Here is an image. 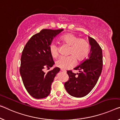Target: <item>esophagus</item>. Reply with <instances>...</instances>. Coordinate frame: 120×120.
I'll return each mask as SVG.
<instances>
[{"label":"esophagus","mask_w":120,"mask_h":120,"mask_svg":"<svg viewBox=\"0 0 120 120\" xmlns=\"http://www.w3.org/2000/svg\"><path fill=\"white\" fill-rule=\"evenodd\" d=\"M60 71L63 72H65V73H66V72L65 70H63V69H60Z\"/></svg>","instance_id":"34e87169"}]
</instances>
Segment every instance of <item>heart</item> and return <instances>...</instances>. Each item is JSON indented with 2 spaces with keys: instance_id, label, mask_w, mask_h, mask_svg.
Segmentation results:
<instances>
[{
  "instance_id": "1",
  "label": "heart",
  "mask_w": 120,
  "mask_h": 120,
  "mask_svg": "<svg viewBox=\"0 0 120 120\" xmlns=\"http://www.w3.org/2000/svg\"><path fill=\"white\" fill-rule=\"evenodd\" d=\"M61 41L65 45L70 46L68 56H62L56 62V65L62 69H69L75 64L77 60L82 61L87 57L90 52L91 45L87 40L79 38L75 35L69 33L62 36ZM49 51L51 56L56 58L59 55L58 47L55 43L50 44Z\"/></svg>"
}]
</instances>
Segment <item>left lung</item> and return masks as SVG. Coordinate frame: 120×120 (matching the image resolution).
<instances>
[{
	"mask_svg": "<svg viewBox=\"0 0 120 120\" xmlns=\"http://www.w3.org/2000/svg\"><path fill=\"white\" fill-rule=\"evenodd\" d=\"M89 42L91 48L88 58L73 69L79 72L67 71L69 79L64 83V86L68 93L75 97L81 98L88 94L96 85L102 71V49L94 38H89Z\"/></svg>",
	"mask_w": 120,
	"mask_h": 120,
	"instance_id": "8db88e82",
	"label": "left lung"
}]
</instances>
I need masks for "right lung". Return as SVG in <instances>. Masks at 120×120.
Returning <instances> with one entry per match:
<instances>
[{
    "label": "right lung",
    "mask_w": 120,
    "mask_h": 120,
    "mask_svg": "<svg viewBox=\"0 0 120 120\" xmlns=\"http://www.w3.org/2000/svg\"><path fill=\"white\" fill-rule=\"evenodd\" d=\"M63 30L42 29L31 37L23 49L20 73L27 91L34 98L48 96L51 84L60 70L56 67L45 73L44 69L54 64L49 47L53 38Z\"/></svg>",
    "instance_id": "obj_1"
}]
</instances>
